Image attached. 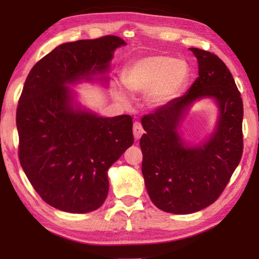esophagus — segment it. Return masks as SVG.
Segmentation results:
<instances>
[{
  "label": "esophagus",
  "mask_w": 259,
  "mask_h": 259,
  "mask_svg": "<svg viewBox=\"0 0 259 259\" xmlns=\"http://www.w3.org/2000/svg\"><path fill=\"white\" fill-rule=\"evenodd\" d=\"M133 130H134V137L136 139H139L140 137H142V135L144 134V129L139 122H135Z\"/></svg>",
  "instance_id": "esophagus-1"
}]
</instances>
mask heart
<instances>
[{
    "mask_svg": "<svg viewBox=\"0 0 259 259\" xmlns=\"http://www.w3.org/2000/svg\"><path fill=\"white\" fill-rule=\"evenodd\" d=\"M191 76V68L183 59L170 56H146L134 60L124 68L123 84L130 93L145 95L152 108L166 106L176 99ZM120 102L128 104L129 96L123 87L115 85Z\"/></svg>",
    "mask_w": 259,
    "mask_h": 259,
    "instance_id": "b5f03b06",
    "label": "heart"
}]
</instances>
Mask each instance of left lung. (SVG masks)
I'll use <instances>...</instances> for the list:
<instances>
[{
    "label": "left lung",
    "instance_id": "obj_1",
    "mask_svg": "<svg viewBox=\"0 0 259 259\" xmlns=\"http://www.w3.org/2000/svg\"><path fill=\"white\" fill-rule=\"evenodd\" d=\"M199 77L187 93L142 119V172L148 195L162 211L185 214L213 203L242 156L243 104L229 68L216 55L190 48ZM211 99L219 116L213 133L199 144L185 142L180 126L191 105Z\"/></svg>",
    "mask_w": 259,
    "mask_h": 259
}]
</instances>
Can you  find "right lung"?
Returning <instances> with one entry per match:
<instances>
[{
	"label": "right lung",
	"mask_w": 259,
	"mask_h": 259,
	"mask_svg": "<svg viewBox=\"0 0 259 259\" xmlns=\"http://www.w3.org/2000/svg\"><path fill=\"white\" fill-rule=\"evenodd\" d=\"M125 45L114 35L63 43L25 81L16 117L20 164L37 194L61 211L98 209L107 198L108 169L134 144L133 117L100 116L71 88L107 84L114 51Z\"/></svg>",
	"instance_id": "add662e5"
}]
</instances>
